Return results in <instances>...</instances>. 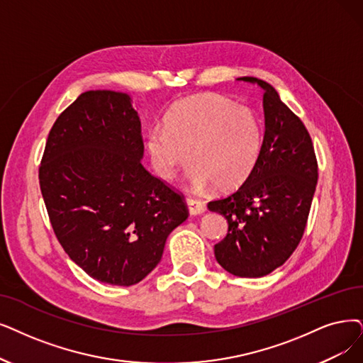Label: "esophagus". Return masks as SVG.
<instances>
[{"mask_svg": "<svg viewBox=\"0 0 363 363\" xmlns=\"http://www.w3.org/2000/svg\"><path fill=\"white\" fill-rule=\"evenodd\" d=\"M186 204H187V210H189V213L192 216L202 214V213H206V210H207L206 202L201 201V199H196V198H187Z\"/></svg>", "mask_w": 363, "mask_h": 363, "instance_id": "34e87169", "label": "esophagus"}]
</instances>
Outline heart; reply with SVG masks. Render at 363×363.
Masks as SVG:
<instances>
[{"label": "heart", "mask_w": 363, "mask_h": 363, "mask_svg": "<svg viewBox=\"0 0 363 363\" xmlns=\"http://www.w3.org/2000/svg\"><path fill=\"white\" fill-rule=\"evenodd\" d=\"M146 147L161 179H172L189 164L191 155L194 191L211 183L228 189L244 182L255 168L262 149V129L252 108L204 95L174 107L165 128L156 126L147 133Z\"/></svg>", "instance_id": "1"}]
</instances>
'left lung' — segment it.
Listing matches in <instances>:
<instances>
[{
	"mask_svg": "<svg viewBox=\"0 0 363 363\" xmlns=\"http://www.w3.org/2000/svg\"><path fill=\"white\" fill-rule=\"evenodd\" d=\"M237 80L264 89L262 149L238 191L208 202V210L228 220L226 237L214 245L217 262L237 277L255 279L281 267L298 247L318 174L307 128L277 91L255 77Z\"/></svg>",
	"mask_w": 363,
	"mask_h": 363,
	"instance_id": "left-lung-1",
	"label": "left lung"
}]
</instances>
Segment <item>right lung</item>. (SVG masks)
I'll return each instance as SVG.
<instances>
[{"label": "right lung", "mask_w": 363, "mask_h": 363, "mask_svg": "<svg viewBox=\"0 0 363 363\" xmlns=\"http://www.w3.org/2000/svg\"><path fill=\"white\" fill-rule=\"evenodd\" d=\"M131 96L88 91L53 123L38 169L57 241L92 279L133 286L155 269L189 213L183 196L141 165Z\"/></svg>", "instance_id": "obj_1"}]
</instances>
